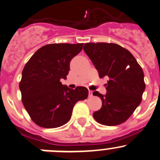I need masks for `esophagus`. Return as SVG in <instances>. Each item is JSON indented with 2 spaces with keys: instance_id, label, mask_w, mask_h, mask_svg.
I'll use <instances>...</instances> for the list:
<instances>
[{
  "instance_id": "obj_1",
  "label": "esophagus",
  "mask_w": 160,
  "mask_h": 160,
  "mask_svg": "<svg viewBox=\"0 0 160 160\" xmlns=\"http://www.w3.org/2000/svg\"><path fill=\"white\" fill-rule=\"evenodd\" d=\"M88 94H89V97H92V96H93V92H92V91H89V92H88Z\"/></svg>"
}]
</instances>
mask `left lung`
<instances>
[{"mask_svg": "<svg viewBox=\"0 0 160 160\" xmlns=\"http://www.w3.org/2000/svg\"><path fill=\"white\" fill-rule=\"evenodd\" d=\"M83 51L100 78H109L105 95L93 92L102 102V108L93 113L94 119L105 126L124 123L142 102L145 89L142 67L129 51L113 43H87Z\"/></svg>", "mask_w": 160, "mask_h": 160, "instance_id": "8db88e82", "label": "left lung"}]
</instances>
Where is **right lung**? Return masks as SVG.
Wrapping results in <instances>:
<instances>
[{
	"mask_svg": "<svg viewBox=\"0 0 160 160\" xmlns=\"http://www.w3.org/2000/svg\"><path fill=\"white\" fill-rule=\"evenodd\" d=\"M83 44H52L43 46L24 66L19 83L22 102L32 121L44 128L67 123L78 101L88 96L85 87L75 90L62 85L70 61L81 52Z\"/></svg>",
	"mask_w": 160,
	"mask_h": 160,
	"instance_id": "1",
	"label": "right lung"
}]
</instances>
